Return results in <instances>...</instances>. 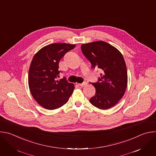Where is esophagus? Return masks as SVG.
<instances>
[{"label": "esophagus", "mask_w": 156, "mask_h": 156, "mask_svg": "<svg viewBox=\"0 0 156 156\" xmlns=\"http://www.w3.org/2000/svg\"><path fill=\"white\" fill-rule=\"evenodd\" d=\"M87 83L86 82H83V83H80V84H78V85L80 86H81V87H83V86H86L87 85Z\"/></svg>", "instance_id": "obj_1"}]
</instances>
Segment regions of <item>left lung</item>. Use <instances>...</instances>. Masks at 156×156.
I'll return each mask as SVG.
<instances>
[{"mask_svg": "<svg viewBox=\"0 0 156 156\" xmlns=\"http://www.w3.org/2000/svg\"><path fill=\"white\" fill-rule=\"evenodd\" d=\"M81 49L91 68H98L101 72L97 82L91 83L95 94L90 98V103L99 109L113 107L124 95L127 85V67L122 54L103 41L83 44Z\"/></svg>", "mask_w": 156, "mask_h": 156, "instance_id": "left-lung-1", "label": "left lung"}]
</instances>
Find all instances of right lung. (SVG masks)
I'll return each instance as SVG.
<instances>
[{
	"label": "right lung",
	"mask_w": 156,
	"mask_h": 156,
	"mask_svg": "<svg viewBox=\"0 0 156 156\" xmlns=\"http://www.w3.org/2000/svg\"><path fill=\"white\" fill-rule=\"evenodd\" d=\"M75 44L53 43L48 44L35 55L29 71V86L34 98L43 108L53 110L68 101L75 89L64 76L60 80L59 62Z\"/></svg>",
	"instance_id": "right-lung-1"
}]
</instances>
